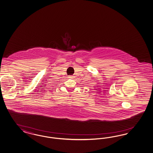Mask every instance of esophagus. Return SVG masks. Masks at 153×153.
<instances>
[{
  "label": "esophagus",
  "instance_id": "obj_1",
  "mask_svg": "<svg viewBox=\"0 0 153 153\" xmlns=\"http://www.w3.org/2000/svg\"><path fill=\"white\" fill-rule=\"evenodd\" d=\"M69 77H70V79H74V76H71Z\"/></svg>",
  "mask_w": 153,
  "mask_h": 153
}]
</instances>
